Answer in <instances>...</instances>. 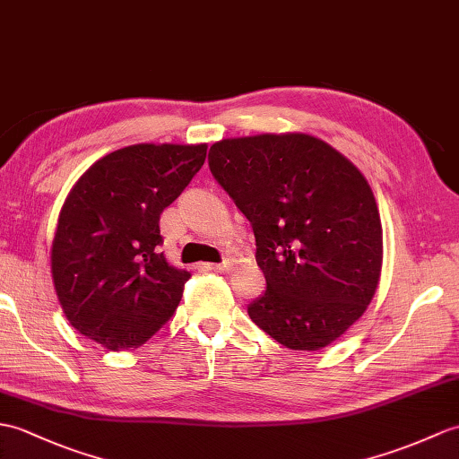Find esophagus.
<instances>
[{
  "label": "esophagus",
  "instance_id": "obj_1",
  "mask_svg": "<svg viewBox=\"0 0 459 459\" xmlns=\"http://www.w3.org/2000/svg\"><path fill=\"white\" fill-rule=\"evenodd\" d=\"M232 268V262L225 260L221 264H207V270H212V272H229Z\"/></svg>",
  "mask_w": 459,
  "mask_h": 459
}]
</instances>
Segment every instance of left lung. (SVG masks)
Segmentation results:
<instances>
[{
  "label": "left lung",
  "instance_id": "obj_1",
  "mask_svg": "<svg viewBox=\"0 0 459 459\" xmlns=\"http://www.w3.org/2000/svg\"><path fill=\"white\" fill-rule=\"evenodd\" d=\"M211 174L250 221L265 293L248 315L291 350H321L366 313L383 230L368 179L311 134L222 138Z\"/></svg>",
  "mask_w": 459,
  "mask_h": 459
}]
</instances>
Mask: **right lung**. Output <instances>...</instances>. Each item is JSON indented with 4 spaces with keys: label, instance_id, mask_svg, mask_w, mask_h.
I'll use <instances>...</instances> for the list:
<instances>
[{
    "label": "right lung",
    "instance_id": "obj_1",
    "mask_svg": "<svg viewBox=\"0 0 459 459\" xmlns=\"http://www.w3.org/2000/svg\"><path fill=\"white\" fill-rule=\"evenodd\" d=\"M207 144H133L85 169L64 201L52 281L70 325L103 348H138L181 301L189 272L160 252V215L205 162Z\"/></svg>",
    "mask_w": 459,
    "mask_h": 459
}]
</instances>
